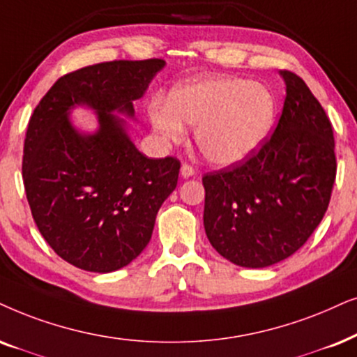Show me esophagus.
<instances>
[{
    "label": "esophagus",
    "mask_w": 357,
    "mask_h": 357,
    "mask_svg": "<svg viewBox=\"0 0 357 357\" xmlns=\"http://www.w3.org/2000/svg\"><path fill=\"white\" fill-rule=\"evenodd\" d=\"M180 174H182V177H183V178L193 177V175H195V169H193L192 165H190V164H187V162H185V164H182V167H180Z\"/></svg>",
    "instance_id": "34e87169"
}]
</instances>
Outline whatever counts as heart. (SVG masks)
<instances>
[{"instance_id": "obj_1", "label": "heart", "mask_w": 357, "mask_h": 357, "mask_svg": "<svg viewBox=\"0 0 357 357\" xmlns=\"http://www.w3.org/2000/svg\"><path fill=\"white\" fill-rule=\"evenodd\" d=\"M275 96L269 86L243 78L195 80L175 88L169 100L154 98L149 116L155 132L169 142L195 126V142L208 160L234 165L249 159L274 128Z\"/></svg>"}]
</instances>
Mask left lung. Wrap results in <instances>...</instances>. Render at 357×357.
Returning <instances> with one entry per match:
<instances>
[{"label":"left lung","instance_id":"1","mask_svg":"<svg viewBox=\"0 0 357 357\" xmlns=\"http://www.w3.org/2000/svg\"><path fill=\"white\" fill-rule=\"evenodd\" d=\"M287 95L274 134L239 164L203 175V225L236 266L269 267L307 243L336 178L333 128L302 78L282 70Z\"/></svg>","mask_w":357,"mask_h":357}]
</instances>
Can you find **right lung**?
I'll return each mask as SVG.
<instances>
[{"mask_svg": "<svg viewBox=\"0 0 357 357\" xmlns=\"http://www.w3.org/2000/svg\"><path fill=\"white\" fill-rule=\"evenodd\" d=\"M164 66L147 59L78 68L54 83L27 124L22 180L32 218L55 254L78 269L105 274L134 261L177 187V157H146L113 114L134 116L132 101ZM77 104L97 109L95 135L71 126Z\"/></svg>", "mask_w": 357, "mask_h": 357, "instance_id": "obj_1", "label": "right lung"}]
</instances>
